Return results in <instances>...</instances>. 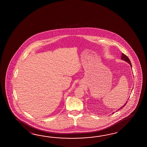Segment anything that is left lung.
<instances>
[{"instance_id": "obj_1", "label": "left lung", "mask_w": 147, "mask_h": 147, "mask_svg": "<svg viewBox=\"0 0 147 147\" xmlns=\"http://www.w3.org/2000/svg\"><path fill=\"white\" fill-rule=\"evenodd\" d=\"M121 60H124V61H125L127 62L128 63H129V64H130V66H131V68H132V65H131V61H130V59H129V58H128V57L127 56H126L125 55L124 53H122V55H121ZM127 101H127V102H125V105H124L123 106L121 107V108H120V109H118V110L122 108L123 107H124V106H125V105L127 104Z\"/></svg>"}]
</instances>
